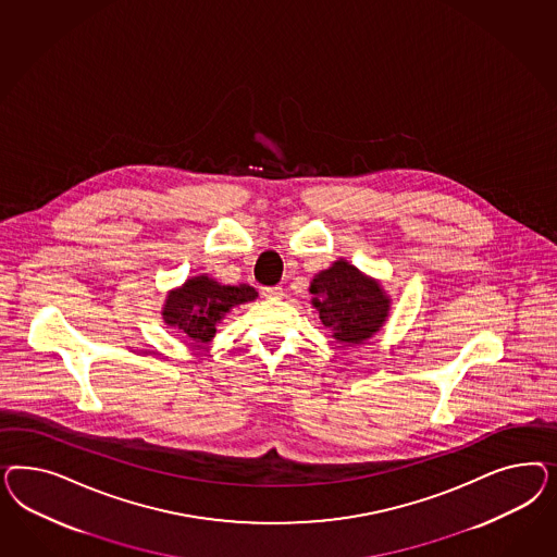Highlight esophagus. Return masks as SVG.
<instances>
[{
    "instance_id": "esophagus-1",
    "label": "esophagus",
    "mask_w": 557,
    "mask_h": 557,
    "mask_svg": "<svg viewBox=\"0 0 557 557\" xmlns=\"http://www.w3.org/2000/svg\"><path fill=\"white\" fill-rule=\"evenodd\" d=\"M261 294H263V298H268V300H280V298L284 296V289L280 286L263 287Z\"/></svg>"
}]
</instances>
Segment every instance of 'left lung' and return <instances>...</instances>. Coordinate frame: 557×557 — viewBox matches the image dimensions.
Listing matches in <instances>:
<instances>
[{
  "label": "left lung",
  "instance_id": "8db88e82",
  "mask_svg": "<svg viewBox=\"0 0 557 557\" xmlns=\"http://www.w3.org/2000/svg\"><path fill=\"white\" fill-rule=\"evenodd\" d=\"M312 306L338 343L357 345L373 337L388 319L389 298L382 286L345 259L310 282Z\"/></svg>",
  "mask_w": 557,
  "mask_h": 557
}]
</instances>
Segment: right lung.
<instances>
[{
	"label": "right lung",
	"instance_id": "1",
	"mask_svg": "<svg viewBox=\"0 0 557 557\" xmlns=\"http://www.w3.org/2000/svg\"><path fill=\"white\" fill-rule=\"evenodd\" d=\"M255 298V287L247 284L220 286L208 275H196L189 277L184 286L169 292L161 317L168 326L180 329L191 341L208 343L216 335V324L231 312V308L253 302Z\"/></svg>",
	"mask_w": 557,
	"mask_h": 557
}]
</instances>
